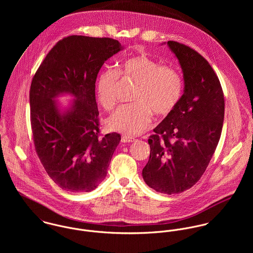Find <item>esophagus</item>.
I'll return each mask as SVG.
<instances>
[{
	"label": "esophagus",
	"mask_w": 253,
	"mask_h": 253,
	"mask_svg": "<svg viewBox=\"0 0 253 253\" xmlns=\"http://www.w3.org/2000/svg\"><path fill=\"white\" fill-rule=\"evenodd\" d=\"M134 140H135V139H134L133 137L129 136V135H123V136H122V142H124V143L132 142V141H134Z\"/></svg>",
	"instance_id": "34e87169"
}]
</instances>
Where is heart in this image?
I'll list each match as a JSON object with an SVG mask.
<instances>
[{
    "instance_id": "1",
    "label": "heart",
    "mask_w": 253,
    "mask_h": 253,
    "mask_svg": "<svg viewBox=\"0 0 253 253\" xmlns=\"http://www.w3.org/2000/svg\"><path fill=\"white\" fill-rule=\"evenodd\" d=\"M122 80L136 83L132 93L133 103L122 106L107 120L109 129L138 134L150 126L153 113L158 117L169 115L180 101L183 79L175 68L160 65L146 53L123 60L118 70L106 69L97 75L96 96L105 110L115 108Z\"/></svg>"
}]
</instances>
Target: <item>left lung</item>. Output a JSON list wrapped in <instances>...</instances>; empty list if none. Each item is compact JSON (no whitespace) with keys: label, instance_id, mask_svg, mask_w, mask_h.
<instances>
[{"label":"left lung","instance_id":"1","mask_svg":"<svg viewBox=\"0 0 253 253\" xmlns=\"http://www.w3.org/2000/svg\"><path fill=\"white\" fill-rule=\"evenodd\" d=\"M168 44L179 60L184 93L150 135L142 176L152 189L172 195L190 189L206 171L221 136L225 101L219 79L203 55L178 42Z\"/></svg>","mask_w":253,"mask_h":253}]
</instances>
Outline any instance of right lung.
<instances>
[{
    "mask_svg": "<svg viewBox=\"0 0 253 253\" xmlns=\"http://www.w3.org/2000/svg\"><path fill=\"white\" fill-rule=\"evenodd\" d=\"M123 49L112 38L66 37L49 50L30 87V121L37 155L48 176L68 192H90L107 175L121 135L100 134L95 81L104 62ZM75 100L61 112L54 98Z\"/></svg>",
    "mask_w": 253,
    "mask_h": 253,
    "instance_id": "1",
    "label": "right lung"
}]
</instances>
